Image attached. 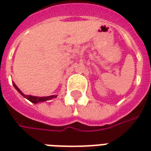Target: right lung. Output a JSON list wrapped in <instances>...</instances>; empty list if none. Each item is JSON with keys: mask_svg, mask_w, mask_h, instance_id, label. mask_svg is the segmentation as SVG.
Returning a JSON list of instances; mask_svg holds the SVG:
<instances>
[{"mask_svg": "<svg viewBox=\"0 0 151 151\" xmlns=\"http://www.w3.org/2000/svg\"><path fill=\"white\" fill-rule=\"evenodd\" d=\"M14 86L15 88L17 89V91H18L23 97H25L26 99H27L29 101H31V103H33V104H37V103H40V102L47 101V100H49V99H52L56 98V95H51V96H47V97H36V96H31V95H25L24 94H22V92L16 86L15 84H14Z\"/></svg>", "mask_w": 151, "mask_h": 151, "instance_id": "1", "label": "right lung"}]
</instances>
